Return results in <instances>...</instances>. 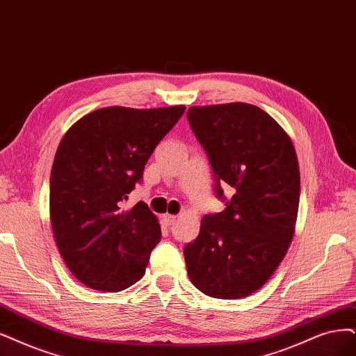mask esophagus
<instances>
[{"mask_svg":"<svg viewBox=\"0 0 356 356\" xmlns=\"http://www.w3.org/2000/svg\"><path fill=\"white\" fill-rule=\"evenodd\" d=\"M163 220H164V222H165L167 226H171L177 220V217L176 216H171V214H165V216H163Z\"/></svg>","mask_w":356,"mask_h":356,"instance_id":"obj_1","label":"esophagus"}]
</instances>
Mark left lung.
<instances>
[{
    "label": "left lung",
    "instance_id": "1",
    "mask_svg": "<svg viewBox=\"0 0 356 356\" xmlns=\"http://www.w3.org/2000/svg\"><path fill=\"white\" fill-rule=\"evenodd\" d=\"M188 120L211 164L216 196L226 202L204 216L198 238L183 249L189 277L208 296L239 299L267 283L293 239L296 152L279 123L251 104L191 107Z\"/></svg>",
    "mask_w": 356,
    "mask_h": 356
}]
</instances>
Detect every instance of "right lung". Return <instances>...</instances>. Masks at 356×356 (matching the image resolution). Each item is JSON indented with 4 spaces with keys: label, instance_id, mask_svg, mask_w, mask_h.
<instances>
[{
    "label": "right lung",
    "instance_id": "right-lung-1",
    "mask_svg": "<svg viewBox=\"0 0 356 356\" xmlns=\"http://www.w3.org/2000/svg\"><path fill=\"white\" fill-rule=\"evenodd\" d=\"M185 110L99 108L61 139L49 179L51 226L65 266L85 286L120 292L142 279L161 229L147 204L124 202Z\"/></svg>",
    "mask_w": 356,
    "mask_h": 356
}]
</instances>
